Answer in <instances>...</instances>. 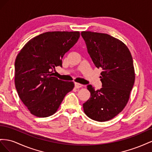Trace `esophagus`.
<instances>
[{
    "label": "esophagus",
    "instance_id": "obj_1",
    "mask_svg": "<svg viewBox=\"0 0 152 152\" xmlns=\"http://www.w3.org/2000/svg\"><path fill=\"white\" fill-rule=\"evenodd\" d=\"M83 86V85L80 84V83H75V87L77 88H81V87H82V86Z\"/></svg>",
    "mask_w": 152,
    "mask_h": 152
}]
</instances>
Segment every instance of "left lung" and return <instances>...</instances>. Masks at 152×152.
I'll use <instances>...</instances> for the list:
<instances>
[{
  "instance_id": "1",
  "label": "left lung",
  "mask_w": 152,
  "mask_h": 152,
  "mask_svg": "<svg viewBox=\"0 0 152 152\" xmlns=\"http://www.w3.org/2000/svg\"><path fill=\"white\" fill-rule=\"evenodd\" d=\"M81 35L95 66L102 70V87L96 90L87 85L91 95L83 104L84 112L91 119L105 122L120 113L129 101L135 80L133 59L126 45L108 34L83 31Z\"/></svg>"
}]
</instances>
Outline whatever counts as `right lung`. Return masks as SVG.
Wrapping results in <instances>:
<instances>
[{"mask_svg":"<svg viewBox=\"0 0 152 152\" xmlns=\"http://www.w3.org/2000/svg\"><path fill=\"white\" fill-rule=\"evenodd\" d=\"M79 32H48L32 38L21 50L15 60V86L30 112L48 117L57 111L73 81L58 80L52 73L62 66V58L77 42Z\"/></svg>","mask_w":152,"mask_h":152,"instance_id":"right-lung-1","label":"right lung"}]
</instances>
